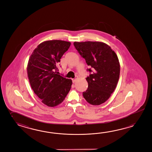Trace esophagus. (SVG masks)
I'll use <instances>...</instances> for the list:
<instances>
[{
    "label": "esophagus",
    "mask_w": 152,
    "mask_h": 152,
    "mask_svg": "<svg viewBox=\"0 0 152 152\" xmlns=\"http://www.w3.org/2000/svg\"><path fill=\"white\" fill-rule=\"evenodd\" d=\"M72 82L73 83H75L76 81V78H75V79H72Z\"/></svg>",
    "instance_id": "34e87169"
}]
</instances>
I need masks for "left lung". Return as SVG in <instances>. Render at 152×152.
I'll return each instance as SVG.
<instances>
[{"instance_id":"8db88e82","label":"left lung","mask_w":152,"mask_h":152,"mask_svg":"<svg viewBox=\"0 0 152 152\" xmlns=\"http://www.w3.org/2000/svg\"><path fill=\"white\" fill-rule=\"evenodd\" d=\"M75 48L90 68L86 78L88 88L83 92L86 100L93 105L107 101L114 91L120 75L118 57L107 44L101 42H75Z\"/></svg>"}]
</instances>
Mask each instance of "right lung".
I'll use <instances>...</instances> for the list:
<instances>
[{
	"label": "right lung",
	"instance_id": "add662e5",
	"mask_svg": "<svg viewBox=\"0 0 152 152\" xmlns=\"http://www.w3.org/2000/svg\"><path fill=\"white\" fill-rule=\"evenodd\" d=\"M70 45L65 41H45L34 50L28 61L27 74L31 87L49 107L61 104L71 89V80L57 72V65Z\"/></svg>",
	"mask_w": 152,
	"mask_h": 152
}]
</instances>
